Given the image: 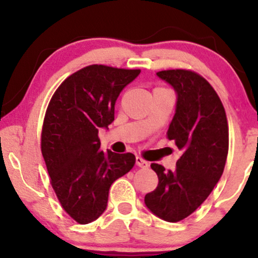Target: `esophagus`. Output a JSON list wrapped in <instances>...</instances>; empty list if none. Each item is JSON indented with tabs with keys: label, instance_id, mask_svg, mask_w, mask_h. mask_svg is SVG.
Instances as JSON below:
<instances>
[{
	"label": "esophagus",
	"instance_id": "obj_1",
	"mask_svg": "<svg viewBox=\"0 0 258 258\" xmlns=\"http://www.w3.org/2000/svg\"><path fill=\"white\" fill-rule=\"evenodd\" d=\"M136 165H137L138 167H143V168L149 167V162L146 161L144 159H142L141 156H136Z\"/></svg>",
	"mask_w": 258,
	"mask_h": 258
}]
</instances>
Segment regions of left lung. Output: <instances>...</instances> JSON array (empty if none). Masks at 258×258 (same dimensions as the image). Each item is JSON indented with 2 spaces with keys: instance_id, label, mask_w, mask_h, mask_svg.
I'll list each match as a JSON object with an SVG mask.
<instances>
[{
  "instance_id": "8db88e82",
  "label": "left lung",
  "mask_w": 258,
  "mask_h": 258,
  "mask_svg": "<svg viewBox=\"0 0 258 258\" xmlns=\"http://www.w3.org/2000/svg\"><path fill=\"white\" fill-rule=\"evenodd\" d=\"M156 75L177 93L167 138L182 155L172 171L150 165L159 183L144 203L162 220L179 222L193 214L220 180L229 148V130L220 97L203 76L186 69L162 70Z\"/></svg>"
}]
</instances>
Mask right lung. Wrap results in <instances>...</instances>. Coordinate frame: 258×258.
Here are the masks:
<instances>
[{"instance_id": "add662e5", "label": "right lung", "mask_w": 258, "mask_h": 258, "mask_svg": "<svg viewBox=\"0 0 258 258\" xmlns=\"http://www.w3.org/2000/svg\"><path fill=\"white\" fill-rule=\"evenodd\" d=\"M139 73L88 65L65 79L47 106L41 152L59 203L80 224L104 212L110 185L136 162L132 153L100 150L98 131L114 121L120 92Z\"/></svg>"}]
</instances>
